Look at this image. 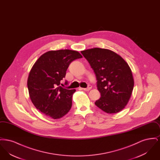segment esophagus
Instances as JSON below:
<instances>
[{"mask_svg": "<svg viewBox=\"0 0 160 160\" xmlns=\"http://www.w3.org/2000/svg\"><path fill=\"white\" fill-rule=\"evenodd\" d=\"M82 89L84 90V91H90L91 89L92 86L89 84V85H88V87L87 88H82Z\"/></svg>", "mask_w": 160, "mask_h": 160, "instance_id": "esophagus-1", "label": "esophagus"}]
</instances>
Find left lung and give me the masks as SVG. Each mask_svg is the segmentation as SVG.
<instances>
[{
    "label": "left lung",
    "mask_w": 160,
    "mask_h": 160,
    "mask_svg": "<svg viewBox=\"0 0 160 160\" xmlns=\"http://www.w3.org/2000/svg\"><path fill=\"white\" fill-rule=\"evenodd\" d=\"M94 71L101 97L95 105L107 113L122 110L129 101L134 78L128 64L108 49L93 48L81 52Z\"/></svg>",
    "instance_id": "left-lung-1"
}]
</instances>
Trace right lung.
Wrapping results in <instances>:
<instances>
[{
	"instance_id": "1",
	"label": "right lung",
	"mask_w": 160,
	"mask_h": 160,
	"mask_svg": "<svg viewBox=\"0 0 160 160\" xmlns=\"http://www.w3.org/2000/svg\"><path fill=\"white\" fill-rule=\"evenodd\" d=\"M82 58L75 50H51L35 62L29 74L28 88L32 103L41 113L53 119L68 113L76 89L62 88L61 81L65 77L70 63Z\"/></svg>"
}]
</instances>
